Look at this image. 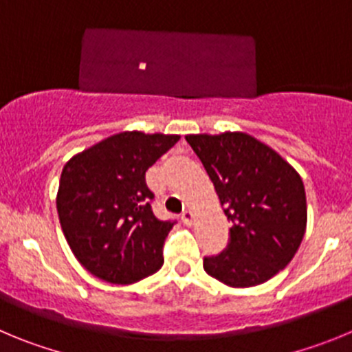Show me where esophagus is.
Here are the masks:
<instances>
[{
    "instance_id": "esophagus-1",
    "label": "esophagus",
    "mask_w": 352,
    "mask_h": 352,
    "mask_svg": "<svg viewBox=\"0 0 352 352\" xmlns=\"http://www.w3.org/2000/svg\"><path fill=\"white\" fill-rule=\"evenodd\" d=\"M192 219H195V214H192V210H184L182 212V223L184 224H188V226H191Z\"/></svg>"
}]
</instances>
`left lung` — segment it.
<instances>
[{"instance_id":"1","label":"left lung","mask_w":352,"mask_h":352,"mask_svg":"<svg viewBox=\"0 0 352 352\" xmlns=\"http://www.w3.org/2000/svg\"><path fill=\"white\" fill-rule=\"evenodd\" d=\"M224 207L230 242L204 259L208 275L231 287L267 283L298 251L305 235L302 177L274 148L247 133L188 135Z\"/></svg>"}]
</instances>
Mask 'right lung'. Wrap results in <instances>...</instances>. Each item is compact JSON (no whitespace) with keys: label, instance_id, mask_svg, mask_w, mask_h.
<instances>
[{"label":"right lung","instance_id":"1","mask_svg":"<svg viewBox=\"0 0 352 352\" xmlns=\"http://www.w3.org/2000/svg\"><path fill=\"white\" fill-rule=\"evenodd\" d=\"M179 135L117 133L65 164L58 214L69 249L94 277L131 284L163 267V245L175 221H161L147 172Z\"/></svg>","mask_w":352,"mask_h":352}]
</instances>
